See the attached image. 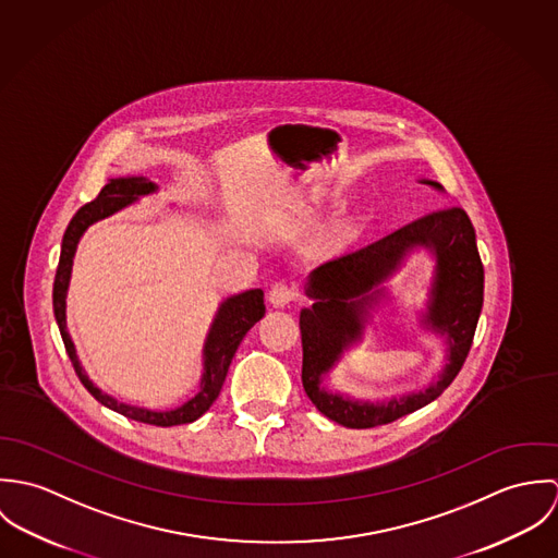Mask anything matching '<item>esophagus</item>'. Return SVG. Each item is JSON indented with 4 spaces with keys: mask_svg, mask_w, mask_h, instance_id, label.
Wrapping results in <instances>:
<instances>
[{
    "mask_svg": "<svg viewBox=\"0 0 558 558\" xmlns=\"http://www.w3.org/2000/svg\"><path fill=\"white\" fill-rule=\"evenodd\" d=\"M296 299H299V294H296L294 286L283 283V281L275 283V286L270 288V292H268V301H270L272 307H288V305L294 303Z\"/></svg>",
    "mask_w": 558,
    "mask_h": 558,
    "instance_id": "esophagus-1",
    "label": "esophagus"
}]
</instances>
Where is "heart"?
I'll use <instances>...</instances> for the list:
<instances>
[{
    "label": "heart",
    "mask_w": 558,
    "mask_h": 558,
    "mask_svg": "<svg viewBox=\"0 0 558 558\" xmlns=\"http://www.w3.org/2000/svg\"><path fill=\"white\" fill-rule=\"evenodd\" d=\"M365 223H367V215H365V213L354 215V217H352V219H348V221H345V226L341 228V236H343V239H352V236H356V234L365 228Z\"/></svg>",
    "instance_id": "obj_1"
}]
</instances>
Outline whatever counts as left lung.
I'll use <instances>...</instances> for the list:
<instances>
[{
  "label": "left lung",
  "instance_id": "obj_1",
  "mask_svg": "<svg viewBox=\"0 0 558 558\" xmlns=\"http://www.w3.org/2000/svg\"><path fill=\"white\" fill-rule=\"evenodd\" d=\"M425 182L440 189L438 182ZM416 243L429 245L439 259L429 319L450 335V365L429 390L383 407L328 395L320 387V376L362 329L359 302L351 299L361 295L366 301V292L388 276L405 247ZM307 294L316 303L301 312L305 393L324 416L343 427L369 429L393 423L442 396L471 352L483 307V264L475 228L460 206L427 213L376 242L324 262L312 272Z\"/></svg>",
  "mask_w": 558,
  "mask_h": 558
}]
</instances>
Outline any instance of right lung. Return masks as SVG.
<instances>
[{"instance_id": "1", "label": "right lung", "mask_w": 558, "mask_h": 558, "mask_svg": "<svg viewBox=\"0 0 558 558\" xmlns=\"http://www.w3.org/2000/svg\"><path fill=\"white\" fill-rule=\"evenodd\" d=\"M157 186L146 180V178H111L107 180V184L100 189L98 197L87 202L85 206H81L77 215L71 219L64 239H62V253H60V264L56 270V281H53V312L56 319L60 326V335L64 341V348L69 352V359L75 367V374L80 376L81 385L98 399L102 405L133 418L140 423H150V425H159V427H171V425H182V423H193L195 418H199L210 405L213 401L219 398L221 387L226 383L230 363L239 350L242 337L248 332V328L262 319L266 307H264V292L262 290H248L239 296L228 299L221 310L219 316L215 319L208 341H206V374L202 378V389L195 398L186 401L184 405L169 410V412H153V410H144V408H135V405H126L118 399L102 393L100 389H96L87 376L81 369L77 354H75V345L71 341V335L66 330V290H69V279H71V266H73V255L77 248L81 234L87 230V226H92L98 219H105L113 213H118L120 208L129 206L131 202H135L140 195L153 193Z\"/></svg>"}]
</instances>
